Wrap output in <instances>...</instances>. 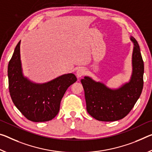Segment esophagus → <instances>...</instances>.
I'll list each match as a JSON object with an SVG mask.
<instances>
[{
	"mask_svg": "<svg viewBox=\"0 0 152 152\" xmlns=\"http://www.w3.org/2000/svg\"><path fill=\"white\" fill-rule=\"evenodd\" d=\"M86 73V70L84 68H80L78 69V71L76 72V75L78 77H82L84 75H85Z\"/></svg>",
	"mask_w": 152,
	"mask_h": 152,
	"instance_id": "1",
	"label": "esophagus"
}]
</instances>
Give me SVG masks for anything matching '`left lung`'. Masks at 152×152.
<instances>
[{
	"label": "left lung",
	"instance_id": "left-lung-1",
	"mask_svg": "<svg viewBox=\"0 0 152 152\" xmlns=\"http://www.w3.org/2000/svg\"><path fill=\"white\" fill-rule=\"evenodd\" d=\"M132 53V74L129 83L112 90L104 84L85 76L81 83L85 90L86 110L96 120L112 122L128 115L140 97L143 86L144 64L139 45L135 38Z\"/></svg>",
	"mask_w": 152,
	"mask_h": 152
}]
</instances>
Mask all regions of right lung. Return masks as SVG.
<instances>
[{
    "label": "right lung",
    "mask_w": 152,
    "mask_h": 152,
    "mask_svg": "<svg viewBox=\"0 0 152 152\" xmlns=\"http://www.w3.org/2000/svg\"><path fill=\"white\" fill-rule=\"evenodd\" d=\"M20 42L8 65L11 99L28 120L36 122L49 121L58 114L62 97L77 78L74 74H67L49 83L36 84L24 78L20 60Z\"/></svg>",
    "instance_id": "obj_1"
}]
</instances>
